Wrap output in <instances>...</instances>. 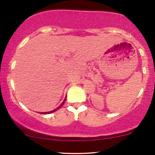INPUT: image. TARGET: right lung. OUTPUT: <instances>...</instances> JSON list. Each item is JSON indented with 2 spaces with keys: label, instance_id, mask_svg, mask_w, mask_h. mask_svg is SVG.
Returning <instances> with one entry per match:
<instances>
[{
  "label": "right lung",
  "instance_id": "obj_1",
  "mask_svg": "<svg viewBox=\"0 0 155 155\" xmlns=\"http://www.w3.org/2000/svg\"><path fill=\"white\" fill-rule=\"evenodd\" d=\"M66 98H65V99H64V100L63 102L61 103V105H60L59 107H57V108H56V109H54V110H53V111H47V112H42L41 114H51V113H53V112H54V111H56V110H58V109H60L61 107L62 106L64 105V102H65V101H66Z\"/></svg>",
  "mask_w": 155,
  "mask_h": 155
}]
</instances>
